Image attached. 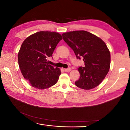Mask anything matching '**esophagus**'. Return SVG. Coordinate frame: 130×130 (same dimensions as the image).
<instances>
[{
    "label": "esophagus",
    "mask_w": 130,
    "mask_h": 130,
    "mask_svg": "<svg viewBox=\"0 0 130 130\" xmlns=\"http://www.w3.org/2000/svg\"><path fill=\"white\" fill-rule=\"evenodd\" d=\"M72 70L71 68H66V69H64V71L66 72H70V70Z\"/></svg>",
    "instance_id": "obj_1"
}]
</instances>
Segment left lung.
Segmentation results:
<instances>
[{"label":"left lung","instance_id":"left-lung-1","mask_svg":"<svg viewBox=\"0 0 130 130\" xmlns=\"http://www.w3.org/2000/svg\"><path fill=\"white\" fill-rule=\"evenodd\" d=\"M62 35L76 58H82L85 62L84 67L78 68L80 77L75 82L76 86L89 90L99 85L107 74L111 63V55L105 43L84 30L70 31Z\"/></svg>","mask_w":130,"mask_h":130}]
</instances>
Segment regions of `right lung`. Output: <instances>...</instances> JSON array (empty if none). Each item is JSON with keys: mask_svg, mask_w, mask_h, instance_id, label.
<instances>
[{"mask_svg": "<svg viewBox=\"0 0 130 130\" xmlns=\"http://www.w3.org/2000/svg\"><path fill=\"white\" fill-rule=\"evenodd\" d=\"M62 39L58 32L42 31L23 42L18 54V64L23 76L32 87L43 89L56 84L61 70L49 64L47 58L52 57Z\"/></svg>", "mask_w": 130, "mask_h": 130, "instance_id": "obj_1", "label": "right lung"}]
</instances>
